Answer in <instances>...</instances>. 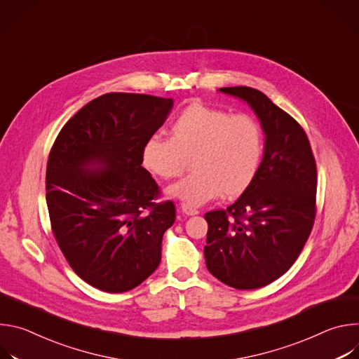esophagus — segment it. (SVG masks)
I'll list each match as a JSON object with an SVG mask.
<instances>
[{
    "label": "esophagus",
    "instance_id": "1",
    "mask_svg": "<svg viewBox=\"0 0 359 359\" xmlns=\"http://www.w3.org/2000/svg\"><path fill=\"white\" fill-rule=\"evenodd\" d=\"M180 209H182V212H183L186 216H196V215H198V210H197V209L190 208V206H187V204H182Z\"/></svg>",
    "mask_w": 359,
    "mask_h": 359
}]
</instances>
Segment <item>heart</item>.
Here are the masks:
<instances>
[{
    "mask_svg": "<svg viewBox=\"0 0 359 359\" xmlns=\"http://www.w3.org/2000/svg\"><path fill=\"white\" fill-rule=\"evenodd\" d=\"M193 158L194 172L168 194L197 208L222 193L243 194L257 179L264 158V132L250 114L201 104L186 107L170 125V137L151 136L142 149L143 166L158 177L180 176Z\"/></svg>",
    "mask_w": 359,
    "mask_h": 359,
    "instance_id": "heart-1",
    "label": "heart"
}]
</instances>
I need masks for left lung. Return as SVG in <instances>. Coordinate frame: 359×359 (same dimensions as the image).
Listing matches in <instances>:
<instances>
[{"label": "left lung", "instance_id": "1", "mask_svg": "<svg viewBox=\"0 0 359 359\" xmlns=\"http://www.w3.org/2000/svg\"><path fill=\"white\" fill-rule=\"evenodd\" d=\"M240 97L260 119L264 158L254 183L227 209L208 220V270L237 290L264 287L285 274L305 245L316 220L317 165L299 123L260 90L220 88Z\"/></svg>", "mask_w": 359, "mask_h": 359}]
</instances>
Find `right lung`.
Wrapping results in <instances>:
<instances>
[{"instance_id": "1", "label": "right lung", "mask_w": 359, "mask_h": 359, "mask_svg": "<svg viewBox=\"0 0 359 359\" xmlns=\"http://www.w3.org/2000/svg\"><path fill=\"white\" fill-rule=\"evenodd\" d=\"M173 99L105 93L61 129L46 165L50 229L72 270L89 285L125 292L162 259L176 219L173 201L142 168V149L165 123Z\"/></svg>"}]
</instances>
